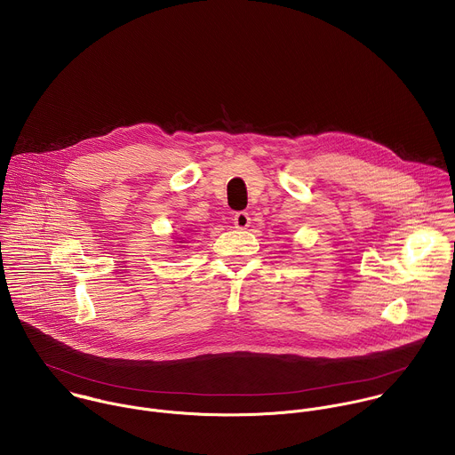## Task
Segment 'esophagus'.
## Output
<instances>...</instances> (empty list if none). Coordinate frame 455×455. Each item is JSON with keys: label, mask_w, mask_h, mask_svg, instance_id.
I'll use <instances>...</instances> for the list:
<instances>
[{"label": "esophagus", "mask_w": 455, "mask_h": 455, "mask_svg": "<svg viewBox=\"0 0 455 455\" xmlns=\"http://www.w3.org/2000/svg\"><path fill=\"white\" fill-rule=\"evenodd\" d=\"M233 224H235V228H236V229H247V228H249V224H251V217H249V213H247V212H238V213H235V217H233Z\"/></svg>", "instance_id": "obj_1"}]
</instances>
